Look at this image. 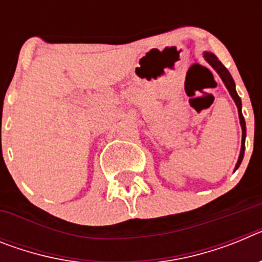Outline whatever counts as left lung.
I'll return each instance as SVG.
<instances>
[{
    "mask_svg": "<svg viewBox=\"0 0 262 262\" xmlns=\"http://www.w3.org/2000/svg\"><path fill=\"white\" fill-rule=\"evenodd\" d=\"M205 57H206V60L210 62V66H211L212 68H214L215 71L219 73V76H221L222 80H223L224 85H226L227 89H228V92H230L231 97H232L233 101H235L236 106H237V110H239L240 124H242V129H243V138H242V151H240L239 161H237V164H236V169H237L239 168L240 163H242L243 157H244V149H245V120H244V117H243V114H242V99H240V97L237 96V93H236L235 82H233L232 76L230 75L228 69H227L226 67H224L223 64L219 61V60H217V57L215 56L214 53L206 52Z\"/></svg>",
    "mask_w": 262,
    "mask_h": 262,
    "instance_id": "left-lung-1",
    "label": "left lung"
}]
</instances>
